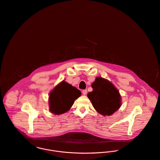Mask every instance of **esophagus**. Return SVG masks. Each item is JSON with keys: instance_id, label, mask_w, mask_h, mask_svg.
Wrapping results in <instances>:
<instances>
[{"instance_id": "obj_1", "label": "esophagus", "mask_w": 160, "mask_h": 160, "mask_svg": "<svg viewBox=\"0 0 160 160\" xmlns=\"http://www.w3.org/2000/svg\"><path fill=\"white\" fill-rule=\"evenodd\" d=\"M82 93H83V95H86L87 93V90H83L82 91Z\"/></svg>"}]
</instances>
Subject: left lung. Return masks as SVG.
Segmentation results:
<instances>
[{"instance_id":"left-lung-1","label":"left lung","mask_w":160,"mask_h":160,"mask_svg":"<svg viewBox=\"0 0 160 160\" xmlns=\"http://www.w3.org/2000/svg\"><path fill=\"white\" fill-rule=\"evenodd\" d=\"M92 92L87 97L95 110L103 116H110L122 105V97L118 90L109 80L97 77L92 84Z\"/></svg>"}]
</instances>
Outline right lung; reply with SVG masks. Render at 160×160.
Masks as SVG:
<instances>
[{"label":"right lung","instance_id":"obj_1","mask_svg":"<svg viewBox=\"0 0 160 160\" xmlns=\"http://www.w3.org/2000/svg\"><path fill=\"white\" fill-rule=\"evenodd\" d=\"M81 92L76 87L63 80L51 90L48 97L49 110L54 115L68 112L76 99L81 96Z\"/></svg>","mask_w":160,"mask_h":160}]
</instances>
